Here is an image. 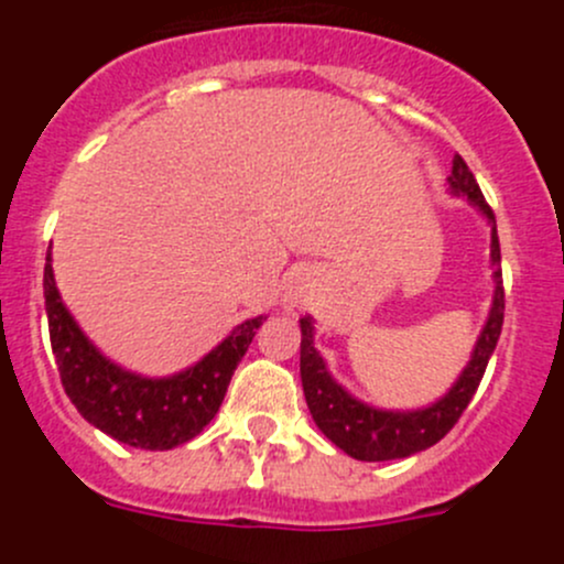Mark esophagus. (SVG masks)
I'll return each instance as SVG.
<instances>
[{
    "instance_id": "obj_1",
    "label": "esophagus",
    "mask_w": 564,
    "mask_h": 564,
    "mask_svg": "<svg viewBox=\"0 0 564 564\" xmlns=\"http://www.w3.org/2000/svg\"><path fill=\"white\" fill-rule=\"evenodd\" d=\"M283 303H286L289 308H300V305H303V286L289 289V292H286V300H283Z\"/></svg>"
}]
</instances>
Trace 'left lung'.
<instances>
[{"label":"left lung","mask_w":564,"mask_h":564,"mask_svg":"<svg viewBox=\"0 0 564 564\" xmlns=\"http://www.w3.org/2000/svg\"><path fill=\"white\" fill-rule=\"evenodd\" d=\"M447 182H451L453 196L469 198L486 215L488 226H491V267L497 286H494L491 311H488L486 324H482L480 335H477L471 360L466 362L456 384L440 401L423 409H409V412H392V409H377L371 403L357 401L351 392H346L329 377L327 362L316 351L314 318H300V329H303V340H300V377H303V392L305 401H308L311 417H314L318 431L335 447H340L346 456L357 460L406 458L436 445L458 423L464 409L469 406L471 395H475L477 384H480L482 373H486L488 360H491L494 349H497L499 333H502L505 289L502 267H499L502 256H499L497 218H494L491 207L482 198L475 174L469 172V166H466L460 155L453 158V172L447 176Z\"/></svg>","instance_id":"1"}]
</instances>
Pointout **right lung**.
<instances>
[{
    "mask_svg": "<svg viewBox=\"0 0 564 564\" xmlns=\"http://www.w3.org/2000/svg\"><path fill=\"white\" fill-rule=\"evenodd\" d=\"M43 294L51 349L73 406L111 440L141 451H172L202 434L204 425L218 414L235 368L267 318L256 316L237 324L196 366L174 377L150 379L119 368L82 333L56 289L51 248L45 253Z\"/></svg>",
    "mask_w": 564,
    "mask_h": 564,
    "instance_id": "1",
    "label": "right lung"
}]
</instances>
